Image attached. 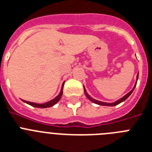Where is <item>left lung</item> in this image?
<instances>
[{
  "instance_id": "8db88e82",
  "label": "left lung",
  "mask_w": 152,
  "mask_h": 152,
  "mask_svg": "<svg viewBox=\"0 0 152 152\" xmlns=\"http://www.w3.org/2000/svg\"><path fill=\"white\" fill-rule=\"evenodd\" d=\"M138 78H139V75H137V80H138ZM136 84H137V82L135 83V86H134L133 89L132 90V91H130V92H129L128 94H127L125 95V96H123V97H122L121 99H119V100H118L117 101L114 102V103H104V102L98 101V100H94V98H92V97H91V96H90V95H88V93H87V91H86L85 88H84V94H85L86 96H87V97H88V99H89V100H91V101H92L93 103H96V104H98V105H101V106H110V107H113V106L118 105V104H119V103H122V102L125 101V100H126V99H127V98H128L129 96H130V95H131V94H132V91H134V89H135V86H136Z\"/></svg>"
}]
</instances>
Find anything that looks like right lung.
I'll use <instances>...</instances> for the list:
<instances>
[{"label":"right lung","mask_w":152,"mask_h":152,"mask_svg":"<svg viewBox=\"0 0 152 152\" xmlns=\"http://www.w3.org/2000/svg\"><path fill=\"white\" fill-rule=\"evenodd\" d=\"M63 87H64V83L62 84V87H61V90L60 91L59 94L58 95L56 98H54L53 100H50V101L47 102L45 103H42V104H39V103H32V102H29V101H26V100H23V102L25 103H28L29 105L30 106H33V107H38V108H47V107H51L52 106H54L55 104L58 103V102L59 101V100L61 99V95L63 94Z\"/></svg>","instance_id":"obj_1"}]
</instances>
